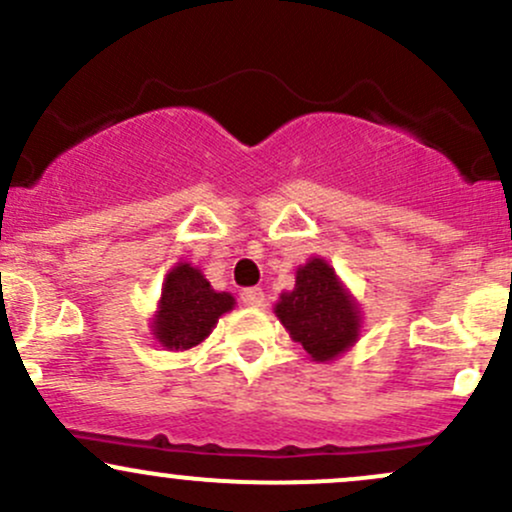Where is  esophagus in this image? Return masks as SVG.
Here are the masks:
<instances>
[{
	"label": "esophagus",
	"instance_id": "34e87169",
	"mask_svg": "<svg viewBox=\"0 0 512 512\" xmlns=\"http://www.w3.org/2000/svg\"><path fill=\"white\" fill-rule=\"evenodd\" d=\"M240 303L250 308L262 306V303H265V291L257 289V286H252V289H243L240 291Z\"/></svg>",
	"mask_w": 512,
	"mask_h": 512
}]
</instances>
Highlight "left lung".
<instances>
[{
    "mask_svg": "<svg viewBox=\"0 0 512 512\" xmlns=\"http://www.w3.org/2000/svg\"><path fill=\"white\" fill-rule=\"evenodd\" d=\"M284 328L316 362L338 357L357 340L359 311L333 267L311 260L296 272V286L274 308Z\"/></svg>",
    "mask_w": 512,
    "mask_h": 512,
    "instance_id": "8db88e82",
    "label": "left lung"
}]
</instances>
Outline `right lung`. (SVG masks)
<instances>
[{"label": "right lung", "mask_w": 512, "mask_h": 512, "mask_svg": "<svg viewBox=\"0 0 512 512\" xmlns=\"http://www.w3.org/2000/svg\"><path fill=\"white\" fill-rule=\"evenodd\" d=\"M230 308L233 296L213 291L199 269L182 262L167 274L160 311L153 320L155 338L167 350H189L209 338L213 325Z\"/></svg>", "instance_id": "right-lung-1"}]
</instances>
